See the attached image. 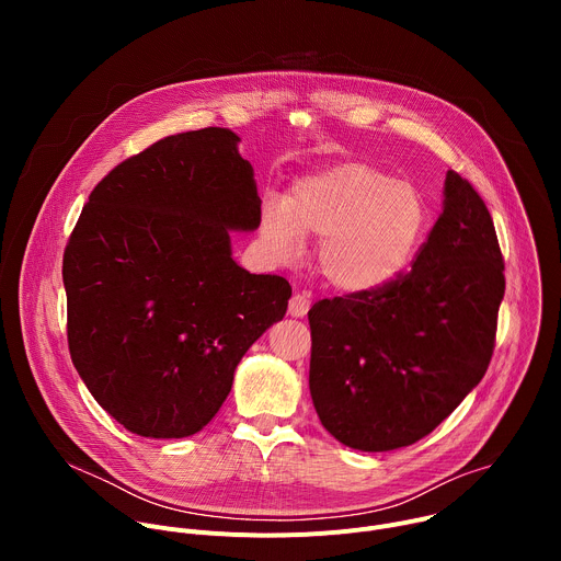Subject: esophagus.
<instances>
[{"mask_svg":"<svg viewBox=\"0 0 561 561\" xmlns=\"http://www.w3.org/2000/svg\"><path fill=\"white\" fill-rule=\"evenodd\" d=\"M310 308V297L306 293H295L288 301V314L290 317H304Z\"/></svg>","mask_w":561,"mask_h":561,"instance_id":"obj_1","label":"esophagus"}]
</instances>
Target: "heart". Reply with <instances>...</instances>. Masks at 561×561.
<instances>
[{"label":"heart","instance_id":"1","mask_svg":"<svg viewBox=\"0 0 561 561\" xmlns=\"http://www.w3.org/2000/svg\"><path fill=\"white\" fill-rule=\"evenodd\" d=\"M424 195L366 162H340L299 178L284 204L266 202L262 232L279 251L319 239L317 264L346 295L375 293L402 275L426 239Z\"/></svg>","mask_w":561,"mask_h":561}]
</instances>
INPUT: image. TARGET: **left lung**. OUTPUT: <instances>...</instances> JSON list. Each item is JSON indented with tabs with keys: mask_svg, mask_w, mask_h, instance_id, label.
I'll use <instances>...</instances> for the list:
<instances>
[{
	"mask_svg": "<svg viewBox=\"0 0 561 561\" xmlns=\"http://www.w3.org/2000/svg\"><path fill=\"white\" fill-rule=\"evenodd\" d=\"M504 288L493 217L448 171L444 210L409 273L308 310V383L319 422L366 453L426 437L482 381Z\"/></svg>",
	"mask_w": 561,
	"mask_h": 561,
	"instance_id": "1",
	"label": "left lung"
}]
</instances>
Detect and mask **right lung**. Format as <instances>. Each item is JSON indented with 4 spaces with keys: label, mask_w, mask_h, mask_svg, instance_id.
Here are the masks:
<instances>
[{
    "label": "right lung",
    "mask_w": 561,
    "mask_h": 561,
    "mask_svg": "<svg viewBox=\"0 0 561 561\" xmlns=\"http://www.w3.org/2000/svg\"><path fill=\"white\" fill-rule=\"evenodd\" d=\"M237 144L210 126L126 159L93 188L64 251L70 359L135 435L202 431L237 364L286 314L290 284L232 260L230 230L262 221Z\"/></svg>",
    "instance_id": "obj_1"
}]
</instances>
